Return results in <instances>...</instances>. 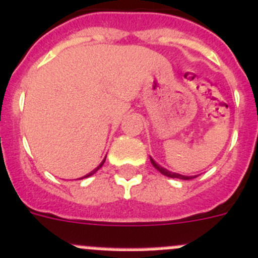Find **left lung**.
I'll list each match as a JSON object with an SVG mask.
<instances>
[{
	"mask_svg": "<svg viewBox=\"0 0 258 258\" xmlns=\"http://www.w3.org/2000/svg\"><path fill=\"white\" fill-rule=\"evenodd\" d=\"M150 162H151V164L154 165V168H155L156 170H159V172L162 173V174L167 175V177H169V178H178V179L187 180V179H192V178H196L197 177V175H183V174H179V173L170 172V170H168V169H165V168H163L162 165H159L158 163H156L155 160H154V159L151 158V156H150Z\"/></svg>",
	"mask_w": 258,
	"mask_h": 258,
	"instance_id": "1",
	"label": "left lung"
}]
</instances>
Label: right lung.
I'll use <instances>...</instances> for the list:
<instances>
[{
  "instance_id": "1",
  "label": "right lung",
  "mask_w": 258,
  "mask_h": 258,
  "mask_svg": "<svg viewBox=\"0 0 258 258\" xmlns=\"http://www.w3.org/2000/svg\"><path fill=\"white\" fill-rule=\"evenodd\" d=\"M105 158H107V156H105ZM105 158H104V159H103V160H102V163H100V164H99V165H98V167H96V168H95V169H93V170H91V172H90V173H88V174H86V175H84V177L79 178V179H84V178H88V177H90V175L95 174V173H96V172H98V170H99V169H100V168H102V167H103V164H104V162H105Z\"/></svg>"
}]
</instances>
